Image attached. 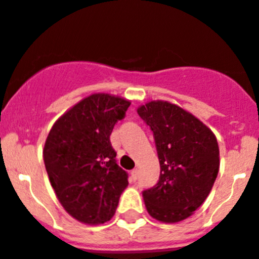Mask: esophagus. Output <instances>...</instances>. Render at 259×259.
Masks as SVG:
<instances>
[{"label": "esophagus", "mask_w": 259, "mask_h": 259, "mask_svg": "<svg viewBox=\"0 0 259 259\" xmlns=\"http://www.w3.org/2000/svg\"><path fill=\"white\" fill-rule=\"evenodd\" d=\"M137 176H139V171H137V170H132L131 171V180H132V182H136Z\"/></svg>", "instance_id": "1"}]
</instances>
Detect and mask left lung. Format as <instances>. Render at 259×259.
<instances>
[{
    "label": "left lung",
    "mask_w": 259,
    "mask_h": 259,
    "mask_svg": "<svg viewBox=\"0 0 259 259\" xmlns=\"http://www.w3.org/2000/svg\"><path fill=\"white\" fill-rule=\"evenodd\" d=\"M154 136L161 166L159 180L145 189L148 212L164 223L184 221L209 196L219 171L217 137L201 120L167 101L137 109Z\"/></svg>",
    "instance_id": "left-lung-1"
}]
</instances>
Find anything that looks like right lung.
Instances as JSON below:
<instances>
[{
    "instance_id": "obj_1",
    "label": "right lung",
    "mask_w": 259,
    "mask_h": 259,
    "mask_svg": "<svg viewBox=\"0 0 259 259\" xmlns=\"http://www.w3.org/2000/svg\"><path fill=\"white\" fill-rule=\"evenodd\" d=\"M131 102L96 93L54 123L44 146L50 184L66 211L85 224H101L115 214L128 174L116 163L110 135Z\"/></svg>"
}]
</instances>
